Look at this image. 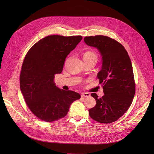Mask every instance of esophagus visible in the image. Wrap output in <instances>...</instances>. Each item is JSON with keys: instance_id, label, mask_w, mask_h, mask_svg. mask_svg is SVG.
<instances>
[{"instance_id": "esophagus-1", "label": "esophagus", "mask_w": 154, "mask_h": 154, "mask_svg": "<svg viewBox=\"0 0 154 154\" xmlns=\"http://www.w3.org/2000/svg\"><path fill=\"white\" fill-rule=\"evenodd\" d=\"M90 94H88L87 92H82L81 93V96L84 97H90Z\"/></svg>"}]
</instances>
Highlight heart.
Instances as JSON below:
<instances>
[{
    "instance_id": "b5f03b06",
    "label": "heart",
    "mask_w": 154,
    "mask_h": 154,
    "mask_svg": "<svg viewBox=\"0 0 154 154\" xmlns=\"http://www.w3.org/2000/svg\"><path fill=\"white\" fill-rule=\"evenodd\" d=\"M83 59L84 60H97V54L92 52V51H87L83 55Z\"/></svg>"
}]
</instances>
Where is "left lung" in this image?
I'll use <instances>...</instances> for the list:
<instances>
[{"instance_id":"8db88e82","label":"left lung","mask_w":154,"mask_h":154,"mask_svg":"<svg viewBox=\"0 0 154 154\" xmlns=\"http://www.w3.org/2000/svg\"><path fill=\"white\" fill-rule=\"evenodd\" d=\"M85 43L98 49L102 56V69L97 74L104 95L99 98L91 94L96 105L88 110L97 122L110 124L122 117L130 107L135 92L133 69L124 47L107 36L85 37Z\"/></svg>"}]
</instances>
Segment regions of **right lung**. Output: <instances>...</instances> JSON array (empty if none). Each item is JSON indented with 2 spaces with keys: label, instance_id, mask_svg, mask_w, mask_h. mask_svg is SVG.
I'll use <instances>...</instances> for the list:
<instances>
[{
  "label": "right lung",
  "instance_id": "obj_1",
  "mask_svg": "<svg viewBox=\"0 0 154 154\" xmlns=\"http://www.w3.org/2000/svg\"><path fill=\"white\" fill-rule=\"evenodd\" d=\"M80 35L47 36L32 46L23 60L20 88L30 111L39 119L51 122L67 114L79 93L60 89L55 75L62 72L65 60L81 41Z\"/></svg>",
  "mask_w": 154,
  "mask_h": 154
}]
</instances>
